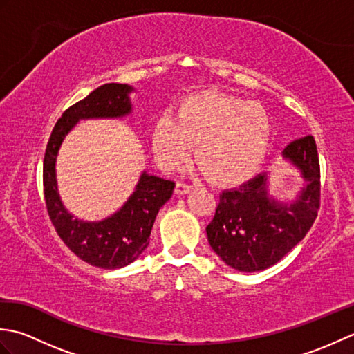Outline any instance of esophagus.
I'll return each mask as SVG.
<instances>
[{
	"label": "esophagus",
	"instance_id": "obj_1",
	"mask_svg": "<svg viewBox=\"0 0 354 354\" xmlns=\"http://www.w3.org/2000/svg\"><path fill=\"white\" fill-rule=\"evenodd\" d=\"M192 190H193L192 185L184 184V183H178L176 184V189H175V193L176 194H187V193H190Z\"/></svg>",
	"mask_w": 354,
	"mask_h": 354
}]
</instances>
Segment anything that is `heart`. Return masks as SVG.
<instances>
[{"instance_id":"heart-1","label":"heart","mask_w":354,"mask_h":354,"mask_svg":"<svg viewBox=\"0 0 354 354\" xmlns=\"http://www.w3.org/2000/svg\"><path fill=\"white\" fill-rule=\"evenodd\" d=\"M269 140V117L259 103L219 91L184 97L175 118L160 117L152 132L153 153L164 169L189 160L196 146L201 169L219 185L252 178L265 160Z\"/></svg>"}]
</instances>
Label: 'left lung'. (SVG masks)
Returning a JSON list of instances; mask_svg holds the SVG:
<instances>
[{"mask_svg":"<svg viewBox=\"0 0 354 354\" xmlns=\"http://www.w3.org/2000/svg\"><path fill=\"white\" fill-rule=\"evenodd\" d=\"M283 160L297 169L303 187L293 199L270 193V173H260L240 189L225 190L207 227L208 243L232 269L259 272L280 261L301 242L318 216L319 161L312 135L292 141Z\"/></svg>","mask_w":354,"mask_h":354,"instance_id":"left-lung-1","label":"left lung"}]
</instances>
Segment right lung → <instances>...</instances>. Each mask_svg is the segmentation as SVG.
Returning a JSON list of instances; mask_svg holds the SVG:
<instances>
[{
  "label": "right lung",
  "mask_w": 354,
  "mask_h": 354,
  "mask_svg": "<svg viewBox=\"0 0 354 354\" xmlns=\"http://www.w3.org/2000/svg\"><path fill=\"white\" fill-rule=\"evenodd\" d=\"M131 85L106 84L66 109L53 129L44 156V194L56 232L80 260L102 269H120L137 260L149 245L150 231L175 183L141 171L135 190L114 214L84 221L65 208L57 189L56 160L62 142L80 120L123 118L132 114Z\"/></svg>",
  "instance_id": "1"
}]
</instances>
